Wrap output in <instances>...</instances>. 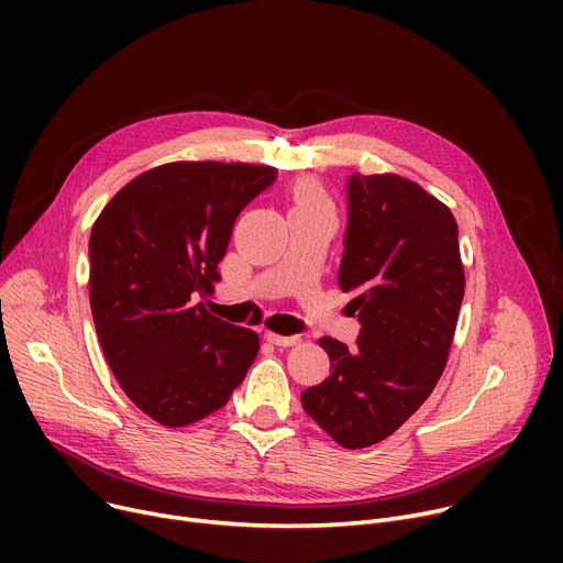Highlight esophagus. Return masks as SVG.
Wrapping results in <instances>:
<instances>
[{"label": "esophagus", "mask_w": 563, "mask_h": 563, "mask_svg": "<svg viewBox=\"0 0 563 563\" xmlns=\"http://www.w3.org/2000/svg\"><path fill=\"white\" fill-rule=\"evenodd\" d=\"M266 340L276 346H294L301 342V335H278V333H266Z\"/></svg>", "instance_id": "34e87169"}]
</instances>
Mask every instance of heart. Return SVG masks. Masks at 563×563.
Here are the masks:
<instances>
[{"label":"heart","mask_w":563,"mask_h":563,"mask_svg":"<svg viewBox=\"0 0 563 563\" xmlns=\"http://www.w3.org/2000/svg\"><path fill=\"white\" fill-rule=\"evenodd\" d=\"M294 198H297V207H312V205H323V194L319 185L314 183H301L294 191Z\"/></svg>","instance_id":"b5f03b06"}]
</instances>
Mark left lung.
Listing matches in <instances>:
<instances>
[{
	"label": "left lung",
	"instance_id": "8db88e82",
	"mask_svg": "<svg viewBox=\"0 0 563 563\" xmlns=\"http://www.w3.org/2000/svg\"><path fill=\"white\" fill-rule=\"evenodd\" d=\"M349 223L338 272L358 312L356 346L321 338L331 376L301 393L308 416L346 450L393 435L448 365L465 274L448 205L395 173L346 183Z\"/></svg>",
	"mask_w": 563,
	"mask_h": 563
}]
</instances>
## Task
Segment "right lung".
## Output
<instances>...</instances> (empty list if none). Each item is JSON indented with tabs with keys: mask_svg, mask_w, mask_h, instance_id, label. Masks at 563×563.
<instances>
[{
	"mask_svg": "<svg viewBox=\"0 0 563 563\" xmlns=\"http://www.w3.org/2000/svg\"><path fill=\"white\" fill-rule=\"evenodd\" d=\"M276 175L240 162L164 164L134 177L93 223L88 285L102 353L134 406L164 427L223 408L257 356L255 331L191 299L212 291L236 217Z\"/></svg>",
	"mask_w": 563,
	"mask_h": 563,
	"instance_id": "add662e5",
	"label": "right lung"
}]
</instances>
